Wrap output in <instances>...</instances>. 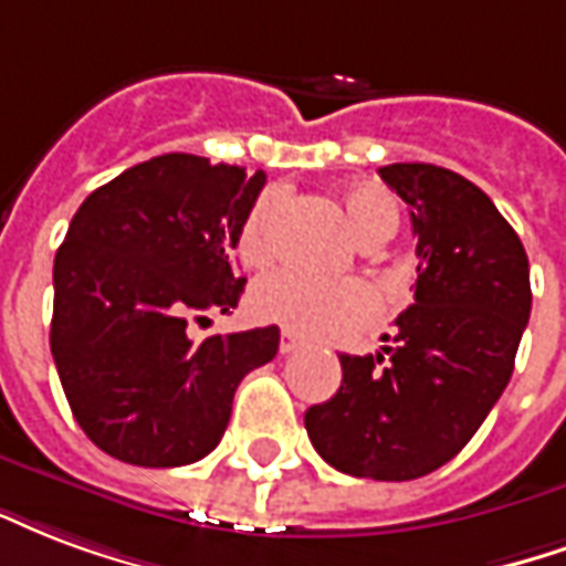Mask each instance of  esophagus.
Returning <instances> with one entry per match:
<instances>
[{
    "label": "esophagus",
    "instance_id": "esophagus-1",
    "mask_svg": "<svg viewBox=\"0 0 566 566\" xmlns=\"http://www.w3.org/2000/svg\"><path fill=\"white\" fill-rule=\"evenodd\" d=\"M298 346H301L298 337L283 328V334H280V353H283V356H289V353H295Z\"/></svg>",
    "mask_w": 566,
    "mask_h": 566
}]
</instances>
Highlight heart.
Returning <instances> with one entry per match:
<instances>
[{
    "label": "heart",
    "instance_id": "1",
    "mask_svg": "<svg viewBox=\"0 0 566 566\" xmlns=\"http://www.w3.org/2000/svg\"><path fill=\"white\" fill-rule=\"evenodd\" d=\"M277 192H265L247 210L234 253L243 265L262 268L274 259V220H277ZM346 217L358 238H389L398 229V208L377 184H356L344 196ZM253 313L265 323L283 325L286 332L301 337H340L358 332L377 319V292L361 280H325L283 271L259 280L253 289Z\"/></svg>",
    "mask_w": 566,
    "mask_h": 566
}]
</instances>
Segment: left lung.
<instances>
[{"instance_id":"left-lung-1","label":"left lung","mask_w":566,"mask_h":566,"mask_svg":"<svg viewBox=\"0 0 566 566\" xmlns=\"http://www.w3.org/2000/svg\"><path fill=\"white\" fill-rule=\"evenodd\" d=\"M379 177L410 205L416 295L377 356H340L332 401L313 403V449L361 480H419L455 458L513 377L531 316L525 247L468 177L395 163Z\"/></svg>"}]
</instances>
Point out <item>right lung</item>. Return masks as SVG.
I'll return each instance as SVG.
<instances>
[{"mask_svg": "<svg viewBox=\"0 0 566 566\" xmlns=\"http://www.w3.org/2000/svg\"><path fill=\"white\" fill-rule=\"evenodd\" d=\"M265 175L165 153L90 192L53 259L51 353L65 398L102 452L180 468L220 443L234 389L277 356L280 328L189 323L238 307L232 250Z\"/></svg>", "mask_w": 566, "mask_h": 566, "instance_id": "obj_1", "label": "right lung"}]
</instances>
